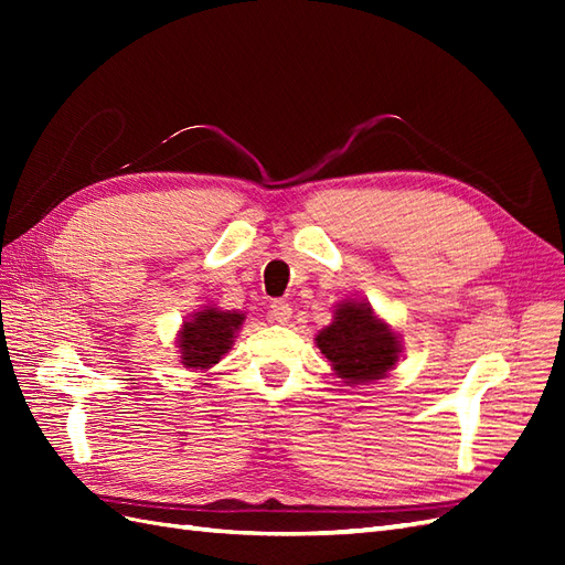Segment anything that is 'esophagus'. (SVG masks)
<instances>
[{
  "mask_svg": "<svg viewBox=\"0 0 565 565\" xmlns=\"http://www.w3.org/2000/svg\"><path fill=\"white\" fill-rule=\"evenodd\" d=\"M291 310H294V308L289 306V301H271V306H269L271 320L279 322V326H284V322H289Z\"/></svg>",
  "mask_w": 565,
  "mask_h": 565,
  "instance_id": "obj_1",
  "label": "esophagus"
}]
</instances>
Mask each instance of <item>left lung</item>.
<instances>
[{
    "label": "left lung",
    "instance_id": "1",
    "mask_svg": "<svg viewBox=\"0 0 565 565\" xmlns=\"http://www.w3.org/2000/svg\"><path fill=\"white\" fill-rule=\"evenodd\" d=\"M320 352L347 383L376 381L398 362V340L366 303H342L334 322L316 338Z\"/></svg>",
    "mask_w": 565,
    "mask_h": 565
}]
</instances>
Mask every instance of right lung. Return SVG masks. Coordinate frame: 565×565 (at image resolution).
Returning a JSON list of instances; mask_svg holds the SVG:
<instances>
[{
  "label": "right lung",
  "mask_w": 565,
  "mask_h": 565,
  "mask_svg": "<svg viewBox=\"0 0 565 565\" xmlns=\"http://www.w3.org/2000/svg\"><path fill=\"white\" fill-rule=\"evenodd\" d=\"M245 316L223 313V310H201L194 320L186 322L179 338L182 347V364L189 369H209L231 350L235 330L243 326Z\"/></svg>",
  "instance_id": "obj_1"
}]
</instances>
